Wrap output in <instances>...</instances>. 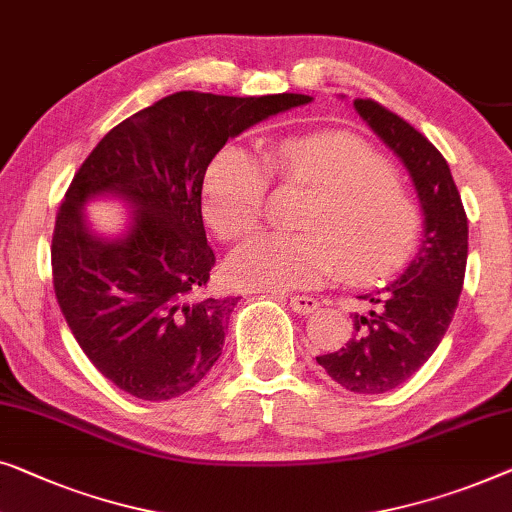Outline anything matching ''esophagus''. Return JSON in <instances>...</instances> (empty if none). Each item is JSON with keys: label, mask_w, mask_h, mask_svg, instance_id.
<instances>
[{"label": "esophagus", "mask_w": 512, "mask_h": 512, "mask_svg": "<svg viewBox=\"0 0 512 512\" xmlns=\"http://www.w3.org/2000/svg\"><path fill=\"white\" fill-rule=\"evenodd\" d=\"M288 302H291V309L295 311V314H300V316L314 314V311L318 309V300L309 298V295H293Z\"/></svg>", "instance_id": "esophagus-1"}]
</instances>
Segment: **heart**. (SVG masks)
<instances>
[{"label": "heart", "instance_id": "b5f03b06", "mask_svg": "<svg viewBox=\"0 0 512 512\" xmlns=\"http://www.w3.org/2000/svg\"><path fill=\"white\" fill-rule=\"evenodd\" d=\"M270 170L321 191L302 219L307 235H258L231 258L244 288L295 291L344 272L353 284H374L409 263L422 217L413 198L374 147L351 133H311L274 143L268 154L228 143L203 177V210L221 240H242L261 224Z\"/></svg>", "mask_w": 512, "mask_h": 512}]
</instances>
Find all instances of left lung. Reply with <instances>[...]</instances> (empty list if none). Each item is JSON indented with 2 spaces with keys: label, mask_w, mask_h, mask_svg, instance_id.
<instances>
[{
  "label": "left lung",
  "mask_w": 512,
  "mask_h": 512,
  "mask_svg": "<svg viewBox=\"0 0 512 512\" xmlns=\"http://www.w3.org/2000/svg\"><path fill=\"white\" fill-rule=\"evenodd\" d=\"M353 106L409 170L422 210V240L402 277L360 295L369 309L353 314L346 346L316 362L346 390L381 395L411 379L446 335L464 284L469 224L443 154L381 103L355 99Z\"/></svg>",
  "instance_id": "8db88e82"
}]
</instances>
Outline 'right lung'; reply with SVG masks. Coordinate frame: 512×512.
Returning <instances> with one entry per match:
<instances>
[{
    "instance_id": "obj_1",
    "label": "right lung",
    "mask_w": 512,
    "mask_h": 512,
    "mask_svg": "<svg viewBox=\"0 0 512 512\" xmlns=\"http://www.w3.org/2000/svg\"><path fill=\"white\" fill-rule=\"evenodd\" d=\"M309 101L175 92L110 129L73 175L50 249L55 295L80 348L120 390L164 402L219 360L240 298L207 291L205 170L228 138ZM94 197L130 207L120 236L96 234L86 221Z\"/></svg>"
}]
</instances>
